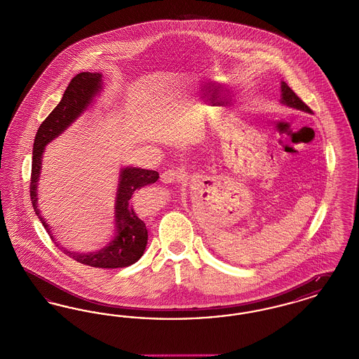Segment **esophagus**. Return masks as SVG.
Listing matches in <instances>:
<instances>
[{"label":"esophagus","instance_id":"obj_1","mask_svg":"<svg viewBox=\"0 0 359 359\" xmlns=\"http://www.w3.org/2000/svg\"><path fill=\"white\" fill-rule=\"evenodd\" d=\"M183 177H184V173L179 168H171L160 175V180L163 183H179L180 180H183Z\"/></svg>","mask_w":359,"mask_h":359}]
</instances>
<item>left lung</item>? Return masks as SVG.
<instances>
[{"label": "left lung", "instance_id": "obj_1", "mask_svg": "<svg viewBox=\"0 0 359 359\" xmlns=\"http://www.w3.org/2000/svg\"><path fill=\"white\" fill-rule=\"evenodd\" d=\"M281 91H283L281 102L285 103L287 106H290V107H294V109H299V110H303V111H307V113H312V110L297 97V94L285 82H283V85H281Z\"/></svg>", "mask_w": 359, "mask_h": 359}]
</instances>
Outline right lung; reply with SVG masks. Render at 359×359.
I'll use <instances>...</instances> for the list:
<instances>
[{
	"mask_svg": "<svg viewBox=\"0 0 359 359\" xmlns=\"http://www.w3.org/2000/svg\"><path fill=\"white\" fill-rule=\"evenodd\" d=\"M101 74L91 72H81L75 75L71 79L60 102L57 103V106L48 114V117L41 122L34 136L29 195L34 211L48 234H51V230L48 229V224L40 217L36 198V187L41 168V156L44 147L55 137L59 136L69 123L76 120L81 116V113H83L86 107L93 102V97L101 88ZM157 179L158 172L141 168H123L121 171L116 203V223L118 229L117 237L100 252L79 255L69 250H63L65 255L83 265L107 269L125 268L138 261L140 257L144 255L148 242V231L145 223L142 222L135 212L132 196L140 188L156 183Z\"/></svg>",
	"mask_w": 359,
	"mask_h": 359,
	"instance_id": "right-lung-1",
	"label": "right lung"
}]
</instances>
